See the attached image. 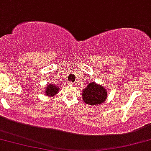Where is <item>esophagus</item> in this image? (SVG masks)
<instances>
[{
    "label": "esophagus",
    "mask_w": 151,
    "mask_h": 151,
    "mask_svg": "<svg viewBox=\"0 0 151 151\" xmlns=\"http://www.w3.org/2000/svg\"><path fill=\"white\" fill-rule=\"evenodd\" d=\"M68 84H71V82H70V83H68Z\"/></svg>",
    "instance_id": "obj_1"
}]
</instances>
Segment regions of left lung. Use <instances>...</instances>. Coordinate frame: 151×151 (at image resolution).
Instances as JSON below:
<instances>
[{"label":"left lung","mask_w":151,"mask_h":151,"mask_svg":"<svg viewBox=\"0 0 151 151\" xmlns=\"http://www.w3.org/2000/svg\"><path fill=\"white\" fill-rule=\"evenodd\" d=\"M81 93L83 102L91 106L100 105L105 102L108 96L106 87L95 81L90 82Z\"/></svg>","instance_id":"1"}]
</instances>
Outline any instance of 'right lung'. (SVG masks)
I'll list each match as a JSON object with an SVG mask.
<instances>
[{
  "label": "right lung",
  "mask_w": 151,
  "mask_h": 151,
  "mask_svg": "<svg viewBox=\"0 0 151 151\" xmlns=\"http://www.w3.org/2000/svg\"><path fill=\"white\" fill-rule=\"evenodd\" d=\"M60 89V88H59L58 86L55 85L53 83H50L46 86L44 93L47 96L53 97L59 92Z\"/></svg>",
  "instance_id": "right-lung-1"
}]
</instances>
